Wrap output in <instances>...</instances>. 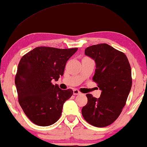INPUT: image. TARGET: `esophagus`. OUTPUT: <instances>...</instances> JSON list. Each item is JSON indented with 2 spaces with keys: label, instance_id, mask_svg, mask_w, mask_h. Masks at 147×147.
<instances>
[{
  "label": "esophagus",
  "instance_id": "1",
  "mask_svg": "<svg viewBox=\"0 0 147 147\" xmlns=\"http://www.w3.org/2000/svg\"><path fill=\"white\" fill-rule=\"evenodd\" d=\"M73 94L74 95H78V94H80V92L78 90V89H74Z\"/></svg>",
  "mask_w": 147,
  "mask_h": 147
}]
</instances>
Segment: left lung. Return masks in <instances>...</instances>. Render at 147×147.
I'll return each mask as SVG.
<instances>
[{
  "label": "left lung",
  "mask_w": 147,
  "mask_h": 147,
  "mask_svg": "<svg viewBox=\"0 0 147 147\" xmlns=\"http://www.w3.org/2000/svg\"><path fill=\"white\" fill-rule=\"evenodd\" d=\"M84 53L96 62L93 80L102 92L99 98L86 95L82 116L91 125L107 127L118 118L126 105L132 85L130 64L125 53L106 43L89 47Z\"/></svg>",
  "instance_id": "obj_1"
}]
</instances>
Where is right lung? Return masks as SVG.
<instances>
[{"label":"right lung","mask_w":147,"mask_h":147,"mask_svg":"<svg viewBox=\"0 0 147 147\" xmlns=\"http://www.w3.org/2000/svg\"><path fill=\"white\" fill-rule=\"evenodd\" d=\"M77 50L38 47L20 59L15 77L18 102L35 125L47 127L60 118L64 103L73 91L62 90L52 80L63 76L67 60Z\"/></svg>","instance_id":"add662e5"}]
</instances>
